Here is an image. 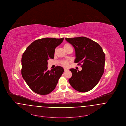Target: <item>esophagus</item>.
<instances>
[{
  "instance_id": "1",
  "label": "esophagus",
  "mask_w": 126,
  "mask_h": 126,
  "mask_svg": "<svg viewBox=\"0 0 126 126\" xmlns=\"http://www.w3.org/2000/svg\"><path fill=\"white\" fill-rule=\"evenodd\" d=\"M68 69H67L66 68H64V71L65 72V71H68Z\"/></svg>"
}]
</instances>
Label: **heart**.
Masks as SVG:
<instances>
[{"label":"heart","instance_id":"1","mask_svg":"<svg viewBox=\"0 0 126 126\" xmlns=\"http://www.w3.org/2000/svg\"><path fill=\"white\" fill-rule=\"evenodd\" d=\"M69 46H70V45L68 44H66L64 45V49H65L67 47H68ZM62 64L63 66H67L68 65L69 62H68L67 61H62Z\"/></svg>","mask_w":126,"mask_h":126}]
</instances>
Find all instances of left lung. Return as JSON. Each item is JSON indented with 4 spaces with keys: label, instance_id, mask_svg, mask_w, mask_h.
Instances as JSON below:
<instances>
[{
    "label": "left lung",
    "instance_id": "obj_1",
    "mask_svg": "<svg viewBox=\"0 0 126 126\" xmlns=\"http://www.w3.org/2000/svg\"><path fill=\"white\" fill-rule=\"evenodd\" d=\"M65 40L74 47L76 57L74 62L82 67L80 71L70 69L72 76L69 82L78 92L90 91L103 75L105 57L103 49L97 42L83 36L65 38Z\"/></svg>",
    "mask_w": 126,
    "mask_h": 126
}]
</instances>
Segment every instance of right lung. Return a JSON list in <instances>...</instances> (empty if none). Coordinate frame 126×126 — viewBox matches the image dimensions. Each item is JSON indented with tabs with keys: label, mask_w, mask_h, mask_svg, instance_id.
<instances>
[{
	"label": "right lung",
	"mask_w": 126,
	"mask_h": 126,
	"mask_svg": "<svg viewBox=\"0 0 126 126\" xmlns=\"http://www.w3.org/2000/svg\"><path fill=\"white\" fill-rule=\"evenodd\" d=\"M64 38H43L34 41L28 46L22 58L23 79L34 92L46 95L52 92L64 72L61 66L47 70V60L53 59L55 48Z\"/></svg>",
	"instance_id": "add662e5"
}]
</instances>
